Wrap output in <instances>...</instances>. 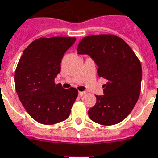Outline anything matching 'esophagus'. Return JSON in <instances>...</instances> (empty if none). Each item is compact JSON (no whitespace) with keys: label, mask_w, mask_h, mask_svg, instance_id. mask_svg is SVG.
<instances>
[{"label":"esophagus","mask_w":158,"mask_h":158,"mask_svg":"<svg viewBox=\"0 0 158 158\" xmlns=\"http://www.w3.org/2000/svg\"><path fill=\"white\" fill-rule=\"evenodd\" d=\"M78 95H79V96H80V97H81V96H83L84 95H85V91H80V92L78 93Z\"/></svg>","instance_id":"34e87169"}]
</instances>
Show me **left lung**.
Listing matches in <instances>:
<instances>
[{"label": "left lung", "mask_w": 158, "mask_h": 158, "mask_svg": "<svg viewBox=\"0 0 158 158\" xmlns=\"http://www.w3.org/2000/svg\"><path fill=\"white\" fill-rule=\"evenodd\" d=\"M78 54L89 55L98 67L100 77L107 80L103 96H96V103L88 111L92 121L114 125L129 115L139 100L142 66L134 51L121 38L113 35L83 38Z\"/></svg>", "instance_id": "obj_1"}]
</instances>
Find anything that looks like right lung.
Instances as JSON below:
<instances>
[{
    "mask_svg": "<svg viewBox=\"0 0 158 158\" xmlns=\"http://www.w3.org/2000/svg\"><path fill=\"white\" fill-rule=\"evenodd\" d=\"M76 38H40L24 50L15 73V90L22 105L35 120L54 124L68 118L77 97L76 88L55 84L61 62Z\"/></svg>",
    "mask_w": 158,
    "mask_h": 158,
    "instance_id": "1",
    "label": "right lung"
}]
</instances>
